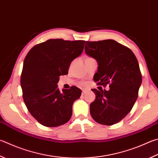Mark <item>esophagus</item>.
Here are the masks:
<instances>
[{
    "label": "esophagus",
    "mask_w": 158,
    "mask_h": 158,
    "mask_svg": "<svg viewBox=\"0 0 158 158\" xmlns=\"http://www.w3.org/2000/svg\"><path fill=\"white\" fill-rule=\"evenodd\" d=\"M86 92H87V90H85V89H83V90H82V94H85V93H86Z\"/></svg>",
    "instance_id": "esophagus-1"
}]
</instances>
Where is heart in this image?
Returning <instances> with one entry per match:
<instances>
[{"label": "heart", "mask_w": 158, "mask_h": 158, "mask_svg": "<svg viewBox=\"0 0 158 158\" xmlns=\"http://www.w3.org/2000/svg\"><path fill=\"white\" fill-rule=\"evenodd\" d=\"M91 59V57H90V56H86L85 58V60H87V59Z\"/></svg>", "instance_id": "b5f03b06"}]
</instances>
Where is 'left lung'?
<instances>
[{
	"label": "left lung",
	"mask_w": 158,
	"mask_h": 158,
	"mask_svg": "<svg viewBox=\"0 0 158 158\" xmlns=\"http://www.w3.org/2000/svg\"><path fill=\"white\" fill-rule=\"evenodd\" d=\"M85 52L98 64L94 81L110 87L109 90H92L96 98L90 105L91 116L101 124L118 123L130 113L138 97L142 74L136 56L112 39L86 41Z\"/></svg>",
	"instance_id": "left-lung-1"
}]
</instances>
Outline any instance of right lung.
<instances>
[{"instance_id":"obj_1","label":"right lung","mask_w":158,"mask_h":158,"mask_svg":"<svg viewBox=\"0 0 158 158\" xmlns=\"http://www.w3.org/2000/svg\"><path fill=\"white\" fill-rule=\"evenodd\" d=\"M85 41L49 39L31 48L25 56L21 85L30 114L40 124L56 127L67 123L74 102L81 90L76 86L59 90V77L68 73L71 62L84 50Z\"/></svg>"}]
</instances>
